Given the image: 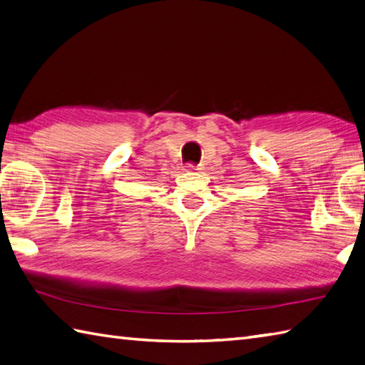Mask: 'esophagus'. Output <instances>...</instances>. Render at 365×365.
<instances>
[{"label":"esophagus","mask_w":365,"mask_h":365,"mask_svg":"<svg viewBox=\"0 0 365 365\" xmlns=\"http://www.w3.org/2000/svg\"><path fill=\"white\" fill-rule=\"evenodd\" d=\"M187 169H188V170H196L197 168H196L195 165H191V163H190V165H187Z\"/></svg>","instance_id":"1"}]
</instances>
